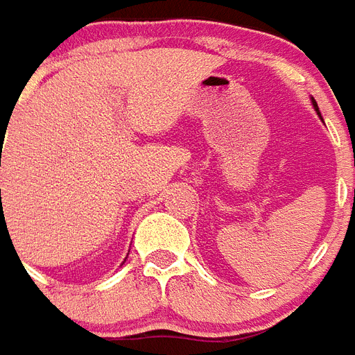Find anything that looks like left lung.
I'll return each mask as SVG.
<instances>
[{"label":"left lung","mask_w":355,"mask_h":355,"mask_svg":"<svg viewBox=\"0 0 355 355\" xmlns=\"http://www.w3.org/2000/svg\"><path fill=\"white\" fill-rule=\"evenodd\" d=\"M311 103H312V107H314V111H316L318 114H320V111H318V103H316V101H314V97H311Z\"/></svg>","instance_id":"left-lung-1"}]
</instances>
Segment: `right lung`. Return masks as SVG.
I'll return each instance as SVG.
<instances>
[{
	"mask_svg": "<svg viewBox=\"0 0 355 355\" xmlns=\"http://www.w3.org/2000/svg\"><path fill=\"white\" fill-rule=\"evenodd\" d=\"M0 191H1V190H0ZM1 220H3V218H1Z\"/></svg>",
	"mask_w": 355,
	"mask_h": 355,
	"instance_id": "add662e5",
	"label": "right lung"
}]
</instances>
